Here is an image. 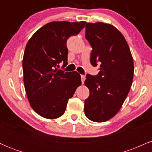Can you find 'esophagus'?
<instances>
[{
	"label": "esophagus",
	"mask_w": 152,
	"mask_h": 152,
	"mask_svg": "<svg viewBox=\"0 0 152 152\" xmlns=\"http://www.w3.org/2000/svg\"><path fill=\"white\" fill-rule=\"evenodd\" d=\"M81 79L82 83H84L85 79H86V77H85V76H83V75H81Z\"/></svg>",
	"instance_id": "1"
}]
</instances>
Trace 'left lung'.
Here are the masks:
<instances>
[{
    "label": "left lung",
    "instance_id": "1",
    "mask_svg": "<svg viewBox=\"0 0 152 152\" xmlns=\"http://www.w3.org/2000/svg\"><path fill=\"white\" fill-rule=\"evenodd\" d=\"M85 37L92 48L91 64L100 65V71L95 76L86 74L84 83L90 94L84 113L91 121L104 122L117 114L129 92L133 58L124 36L111 24L87 23Z\"/></svg>",
    "mask_w": 152,
    "mask_h": 152
}]
</instances>
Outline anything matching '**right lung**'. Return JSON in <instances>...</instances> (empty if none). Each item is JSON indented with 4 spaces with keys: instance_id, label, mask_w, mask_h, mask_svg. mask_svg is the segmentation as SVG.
I'll list each match as a JSON object with an SVG mask.
<instances>
[{
    "instance_id": "obj_1",
    "label": "right lung",
    "mask_w": 152,
    "mask_h": 152,
    "mask_svg": "<svg viewBox=\"0 0 152 152\" xmlns=\"http://www.w3.org/2000/svg\"><path fill=\"white\" fill-rule=\"evenodd\" d=\"M86 22L53 21L39 28L26 44L23 58V81L32 109L40 116L53 119L61 116L69 99L81 84L76 71L58 69L67 65L66 41L84 28Z\"/></svg>"
}]
</instances>
